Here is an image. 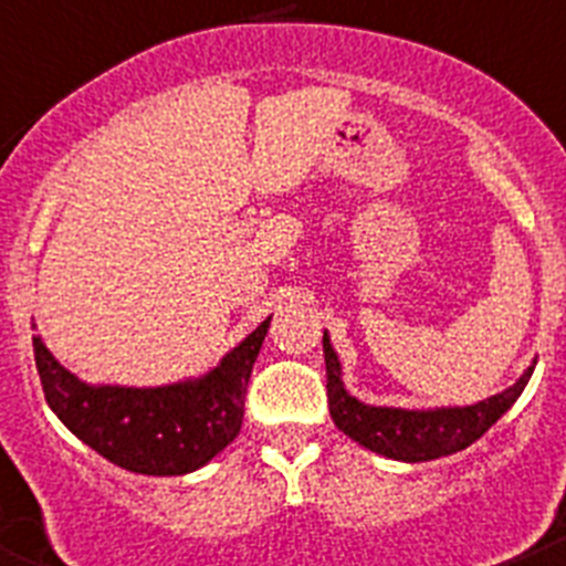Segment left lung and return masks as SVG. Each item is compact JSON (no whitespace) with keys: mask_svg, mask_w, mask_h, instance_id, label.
<instances>
[{"mask_svg":"<svg viewBox=\"0 0 566 566\" xmlns=\"http://www.w3.org/2000/svg\"><path fill=\"white\" fill-rule=\"evenodd\" d=\"M327 368V406L336 429L345 431L365 449L382 458L402 460V463H426V460L446 458L463 452L474 440H481L497 420L521 397L524 386L535 371V363L515 379V386L492 394L474 406H443V408H394L368 406L348 394L342 382V365L331 336H322Z\"/></svg>","mask_w":566,"mask_h":566,"instance_id":"1","label":"left lung"}]
</instances>
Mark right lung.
<instances>
[{"mask_svg": "<svg viewBox=\"0 0 566 566\" xmlns=\"http://www.w3.org/2000/svg\"><path fill=\"white\" fill-rule=\"evenodd\" d=\"M270 316L203 377L172 386H88L56 363L40 336L33 359L51 411L94 452L135 474H187L239 437L247 382Z\"/></svg>", "mask_w": 566, "mask_h": 566, "instance_id": "add662e5", "label": "right lung"}]
</instances>
